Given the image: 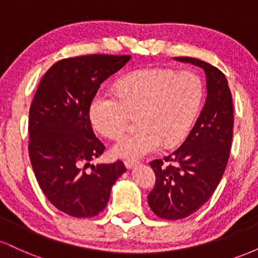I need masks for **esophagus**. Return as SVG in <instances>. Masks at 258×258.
I'll list each match as a JSON object with an SVG mask.
<instances>
[{
    "instance_id": "34e87169",
    "label": "esophagus",
    "mask_w": 258,
    "mask_h": 258,
    "mask_svg": "<svg viewBox=\"0 0 258 258\" xmlns=\"http://www.w3.org/2000/svg\"><path fill=\"white\" fill-rule=\"evenodd\" d=\"M136 165H137V162L136 161H125V166L126 168H128V170H131V168L135 167Z\"/></svg>"
}]
</instances>
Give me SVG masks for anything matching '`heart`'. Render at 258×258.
I'll list each match as a JSON object with an SVG mask.
<instances>
[{"instance_id":"b5f03b06","label":"heart","mask_w":258,"mask_h":258,"mask_svg":"<svg viewBox=\"0 0 258 258\" xmlns=\"http://www.w3.org/2000/svg\"><path fill=\"white\" fill-rule=\"evenodd\" d=\"M204 84L197 74L142 69L117 82V94L100 91L92 99L90 119L100 135L115 139L138 115L141 130L127 133L111 148L116 158L139 160L185 138L199 114Z\"/></svg>"}]
</instances>
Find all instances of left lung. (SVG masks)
<instances>
[{
  "instance_id": "obj_1",
  "label": "left lung",
  "mask_w": 258,
  "mask_h": 258,
  "mask_svg": "<svg viewBox=\"0 0 258 258\" xmlns=\"http://www.w3.org/2000/svg\"><path fill=\"white\" fill-rule=\"evenodd\" d=\"M174 60L204 69L207 96L188 137L164 158L173 164L150 162L156 182L148 204L165 220L188 217L212 197L226 170L233 138V100L224 74L200 59L176 57Z\"/></svg>"
}]
</instances>
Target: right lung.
Listing matches in <instances>:
<instances>
[{"instance_id": "1", "label": "right lung", "mask_w": 258, "mask_h": 258, "mask_svg": "<svg viewBox=\"0 0 258 258\" xmlns=\"http://www.w3.org/2000/svg\"><path fill=\"white\" fill-rule=\"evenodd\" d=\"M131 55L91 54L63 59L43 75L29 114V155L44 195L73 217H93L105 209L122 161L91 165L105 147L94 136L90 106L100 84ZM91 166L88 173L85 167Z\"/></svg>"}]
</instances>
